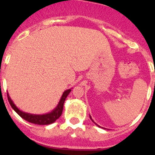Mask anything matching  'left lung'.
<instances>
[{
    "label": "left lung",
    "mask_w": 155,
    "mask_h": 155,
    "mask_svg": "<svg viewBox=\"0 0 155 155\" xmlns=\"http://www.w3.org/2000/svg\"><path fill=\"white\" fill-rule=\"evenodd\" d=\"M90 118H91V116H90ZM92 121H93V120H92Z\"/></svg>",
    "instance_id": "8db88e82"
}]
</instances>
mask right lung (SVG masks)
I'll return each instance as SVG.
<instances>
[{
	"instance_id": "obj_1",
	"label": "right lung",
	"mask_w": 155,
	"mask_h": 155,
	"mask_svg": "<svg viewBox=\"0 0 155 155\" xmlns=\"http://www.w3.org/2000/svg\"><path fill=\"white\" fill-rule=\"evenodd\" d=\"M71 90L69 89L64 91L61 98V101H60L58 105H57V107L50 113H48V114L45 115H32L29 114V113H23V112L19 110L15 105V104L13 103V102H12V99L9 97V95H8V99L9 103H10L11 106L12 107V109L15 111L16 113L21 116V118L24 119L25 120H26L27 122H29L31 124H38V125H48V124H51L53 123H54L61 116L63 112V108H64V103L65 102L66 98L68 97V95L71 92Z\"/></svg>"
}]
</instances>
